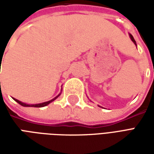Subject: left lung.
<instances>
[{
  "mask_svg": "<svg viewBox=\"0 0 154 154\" xmlns=\"http://www.w3.org/2000/svg\"><path fill=\"white\" fill-rule=\"evenodd\" d=\"M129 38H130V39L132 40L133 43H134V44H135L136 46H137V44H136V42H135V40H134V37H133V35H131V34H129ZM100 107H101V106H100Z\"/></svg>",
  "mask_w": 154,
  "mask_h": 154,
  "instance_id": "left-lung-1",
  "label": "left lung"
}]
</instances>
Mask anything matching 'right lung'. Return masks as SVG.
Masks as SVG:
<instances>
[{"mask_svg": "<svg viewBox=\"0 0 154 154\" xmlns=\"http://www.w3.org/2000/svg\"><path fill=\"white\" fill-rule=\"evenodd\" d=\"M0 83H1V82H0ZM61 93H62V90H61L60 93L58 94L57 97H54V99H52V100H48V101H45V102H43V103H38V104H26V103H24V102H22V101H20V100H17V99H15V98H13V99H14V100H15V101L17 102V103H19L20 105H21L22 106H25V107H44V106H48V104H50L51 102H53L54 100H56L57 97L60 96Z\"/></svg>", "mask_w": 154, "mask_h": 154, "instance_id": "1", "label": "right lung"}]
</instances>
